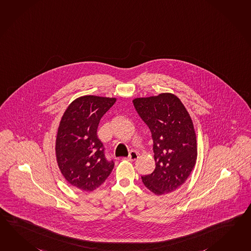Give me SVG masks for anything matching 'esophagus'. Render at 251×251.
<instances>
[{"mask_svg":"<svg viewBox=\"0 0 251 251\" xmlns=\"http://www.w3.org/2000/svg\"><path fill=\"white\" fill-rule=\"evenodd\" d=\"M138 157H139V154H138L136 151H131L129 152V154H128V156H127V157H124V159L128 160V161H134V160H136Z\"/></svg>","mask_w":251,"mask_h":251,"instance_id":"34e87169","label":"esophagus"}]
</instances>
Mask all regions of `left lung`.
Here are the masks:
<instances>
[{
  "label": "left lung",
  "instance_id": "1",
  "mask_svg": "<svg viewBox=\"0 0 251 251\" xmlns=\"http://www.w3.org/2000/svg\"><path fill=\"white\" fill-rule=\"evenodd\" d=\"M139 117L151 129L155 170L141 176L148 189L156 195L174 192L188 178L197 157L194 124L176 95L134 99Z\"/></svg>",
  "mask_w": 251,
  "mask_h": 251
}]
</instances>
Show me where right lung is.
Wrapping results in <instances>:
<instances>
[{
	"mask_svg": "<svg viewBox=\"0 0 251 251\" xmlns=\"http://www.w3.org/2000/svg\"><path fill=\"white\" fill-rule=\"evenodd\" d=\"M115 101V98L82 96L67 107L62 117L56 136V161L64 177L78 189L94 191L112 173L114 162L107 159L97 128Z\"/></svg>",
	"mask_w": 251,
	"mask_h": 251,
	"instance_id": "add662e5",
	"label": "right lung"
}]
</instances>
